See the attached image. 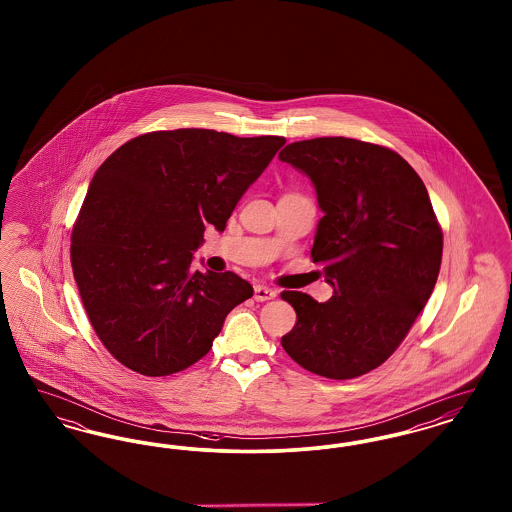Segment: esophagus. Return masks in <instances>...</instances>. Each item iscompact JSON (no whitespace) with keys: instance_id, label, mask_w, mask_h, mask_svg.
<instances>
[{"instance_id":"esophagus-1","label":"esophagus","mask_w":512,"mask_h":512,"mask_svg":"<svg viewBox=\"0 0 512 512\" xmlns=\"http://www.w3.org/2000/svg\"><path fill=\"white\" fill-rule=\"evenodd\" d=\"M278 295V292L274 288H268V286H255V299L257 301H268V299H274Z\"/></svg>"}]
</instances>
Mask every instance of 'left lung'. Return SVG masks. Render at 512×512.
Returning <instances> with one entry per match:
<instances>
[{"mask_svg": "<svg viewBox=\"0 0 512 512\" xmlns=\"http://www.w3.org/2000/svg\"><path fill=\"white\" fill-rule=\"evenodd\" d=\"M280 161L315 184L324 217L313 263L334 295L282 292L297 322L282 347L305 370L349 380L390 359L438 280L443 232L424 182L390 147L353 138L293 142Z\"/></svg>", "mask_w": 512, "mask_h": 512, "instance_id": "left-lung-1", "label": "left lung"}]
</instances>
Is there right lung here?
I'll use <instances>...</instances> for the list:
<instances>
[{"mask_svg":"<svg viewBox=\"0 0 512 512\" xmlns=\"http://www.w3.org/2000/svg\"><path fill=\"white\" fill-rule=\"evenodd\" d=\"M282 136L207 128L147 132L99 167L71 236L74 280L99 340L121 365L169 376L209 353L253 295L238 274L192 268L207 224L224 230Z\"/></svg>","mask_w":512,"mask_h":512,"instance_id":"obj_1","label":"right lung"}]
</instances>
